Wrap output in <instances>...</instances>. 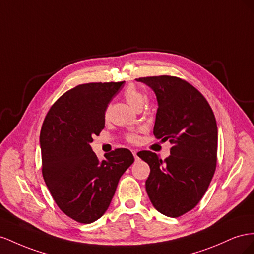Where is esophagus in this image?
I'll return each mask as SVG.
<instances>
[{"label": "esophagus", "mask_w": 254, "mask_h": 254, "mask_svg": "<svg viewBox=\"0 0 254 254\" xmlns=\"http://www.w3.org/2000/svg\"><path fill=\"white\" fill-rule=\"evenodd\" d=\"M132 153H133V155H134L135 159L138 158V156H137V151H136V150H132Z\"/></svg>", "instance_id": "esophagus-1"}]
</instances>
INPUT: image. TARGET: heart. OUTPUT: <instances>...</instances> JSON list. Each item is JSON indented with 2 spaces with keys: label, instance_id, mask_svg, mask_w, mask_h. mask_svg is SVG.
Here are the masks:
<instances>
[{
  "label": "heart",
  "instance_id": "heart-1",
  "mask_svg": "<svg viewBox=\"0 0 254 254\" xmlns=\"http://www.w3.org/2000/svg\"><path fill=\"white\" fill-rule=\"evenodd\" d=\"M123 96H125L127 102L132 107H134L135 110H140L144 103V100H146V97H144L143 93L140 90L137 89L135 86H128L125 90V92H123ZM127 141L133 142V143L138 142L139 140L138 136L136 134H129L127 137Z\"/></svg>",
  "mask_w": 254,
  "mask_h": 254
}]
</instances>
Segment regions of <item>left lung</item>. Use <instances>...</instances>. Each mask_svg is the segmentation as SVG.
Listing matches in <instances>:
<instances>
[{
  "instance_id": "left-lung-1",
  "label": "left lung",
  "mask_w": 254,
  "mask_h": 254,
  "mask_svg": "<svg viewBox=\"0 0 254 254\" xmlns=\"http://www.w3.org/2000/svg\"><path fill=\"white\" fill-rule=\"evenodd\" d=\"M136 81L155 92L154 136L172 144L164 161L151 151L137 153L150 166L147 193L159 213L182 216L199 203L215 173L218 129L214 113L202 93L182 78L161 75Z\"/></svg>"
}]
</instances>
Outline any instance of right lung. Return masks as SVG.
Instances as JSON below:
<instances>
[{"mask_svg": "<svg viewBox=\"0 0 254 254\" xmlns=\"http://www.w3.org/2000/svg\"><path fill=\"white\" fill-rule=\"evenodd\" d=\"M123 82L88 83L64 92L50 108L40 132L42 176L62 211L91 223L107 211L119 179L134 163L132 152L116 149L99 161L92 136L105 127V111Z\"/></svg>", "mask_w": 254, "mask_h": 254, "instance_id": "add662e5", "label": "right lung"}]
</instances>
